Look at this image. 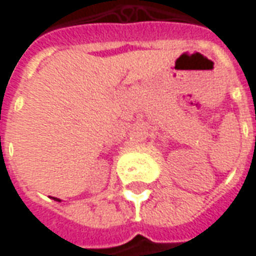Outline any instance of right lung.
Masks as SVG:
<instances>
[{
  "label": "right lung",
  "mask_w": 256,
  "mask_h": 256,
  "mask_svg": "<svg viewBox=\"0 0 256 256\" xmlns=\"http://www.w3.org/2000/svg\"><path fill=\"white\" fill-rule=\"evenodd\" d=\"M52 199H54V200H58V202H60V199H57V198H52Z\"/></svg>",
  "instance_id": "1"
}]
</instances>
